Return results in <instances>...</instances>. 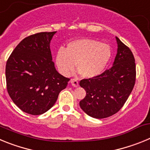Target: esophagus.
I'll use <instances>...</instances> for the list:
<instances>
[{
    "mask_svg": "<svg viewBox=\"0 0 150 150\" xmlns=\"http://www.w3.org/2000/svg\"><path fill=\"white\" fill-rule=\"evenodd\" d=\"M71 83L74 87H78L79 86V82L76 79H71Z\"/></svg>",
    "mask_w": 150,
    "mask_h": 150,
    "instance_id": "obj_1",
    "label": "esophagus"
}]
</instances>
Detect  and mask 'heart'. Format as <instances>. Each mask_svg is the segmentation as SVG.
Instances as JSON below:
<instances>
[{
  "instance_id": "heart-1",
  "label": "heart",
  "mask_w": 150,
  "mask_h": 150,
  "mask_svg": "<svg viewBox=\"0 0 150 150\" xmlns=\"http://www.w3.org/2000/svg\"><path fill=\"white\" fill-rule=\"evenodd\" d=\"M112 55L110 46L88 38L69 42L66 49L61 48L55 54V62L59 72L67 76L76 67L82 76L91 79L100 76L108 65Z\"/></svg>"
}]
</instances>
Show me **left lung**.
<instances>
[{
  "label": "left lung",
  "mask_w": 150,
  "mask_h": 150,
  "mask_svg": "<svg viewBox=\"0 0 150 150\" xmlns=\"http://www.w3.org/2000/svg\"><path fill=\"white\" fill-rule=\"evenodd\" d=\"M117 53L112 66L100 76L79 82L86 95L79 102L81 109L95 119H104L121 109L132 92L136 78L132 51L116 37Z\"/></svg>",
  "instance_id": "1"
}]
</instances>
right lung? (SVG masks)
Returning a JSON list of instances; mask_svg holds the SVG:
<instances>
[{
  "instance_id": "1",
  "label": "right lung",
  "mask_w": 150,
  "mask_h": 150,
  "mask_svg": "<svg viewBox=\"0 0 150 150\" xmlns=\"http://www.w3.org/2000/svg\"><path fill=\"white\" fill-rule=\"evenodd\" d=\"M56 31L40 32L22 40L6 64L9 95L23 112L43 114L52 107L70 79L56 71L50 42Z\"/></svg>"
}]
</instances>
